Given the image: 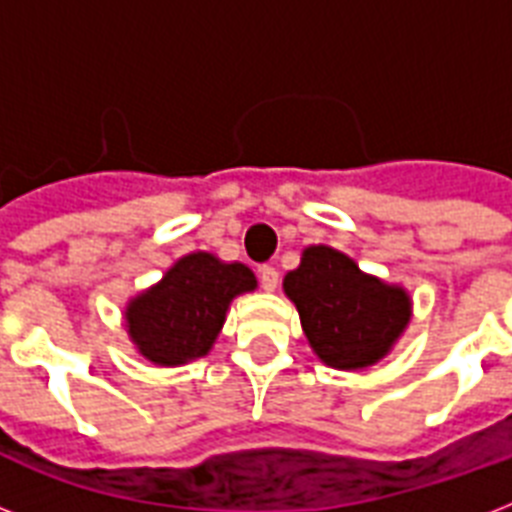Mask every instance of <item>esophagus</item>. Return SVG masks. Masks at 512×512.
I'll return each mask as SVG.
<instances>
[{"mask_svg": "<svg viewBox=\"0 0 512 512\" xmlns=\"http://www.w3.org/2000/svg\"><path fill=\"white\" fill-rule=\"evenodd\" d=\"M260 284H263L265 292H273V289L279 287V271L273 265H263L260 268Z\"/></svg>", "mask_w": 512, "mask_h": 512, "instance_id": "esophagus-1", "label": "esophagus"}]
</instances>
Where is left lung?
<instances>
[{
	"label": "left lung",
	"mask_w": 512,
	"mask_h": 512,
	"mask_svg": "<svg viewBox=\"0 0 512 512\" xmlns=\"http://www.w3.org/2000/svg\"><path fill=\"white\" fill-rule=\"evenodd\" d=\"M281 287L300 313L313 353L342 372L382 361L412 321L406 287L361 271L353 257L327 244L305 247Z\"/></svg>",
	"instance_id": "obj_1"
}]
</instances>
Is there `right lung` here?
<instances>
[{
    "instance_id": "add662e5",
    "label": "right lung",
    "mask_w": 512,
    "mask_h": 512,
    "mask_svg": "<svg viewBox=\"0 0 512 512\" xmlns=\"http://www.w3.org/2000/svg\"><path fill=\"white\" fill-rule=\"evenodd\" d=\"M257 276L244 263L212 252H188L162 279L124 305V329L140 356L156 366H183L209 356L239 295L255 292Z\"/></svg>"
}]
</instances>
